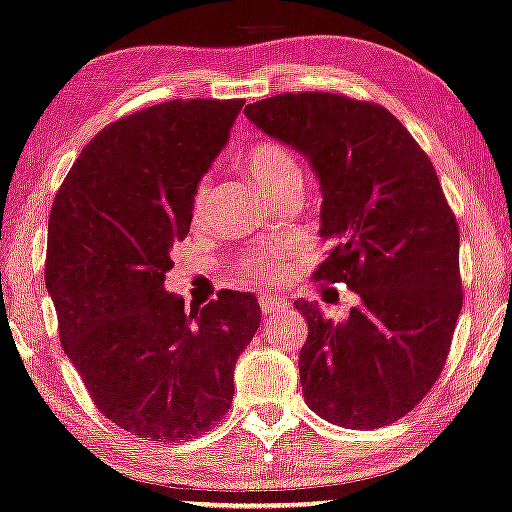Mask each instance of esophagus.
<instances>
[{
    "label": "esophagus",
    "instance_id": "1",
    "mask_svg": "<svg viewBox=\"0 0 512 512\" xmlns=\"http://www.w3.org/2000/svg\"><path fill=\"white\" fill-rule=\"evenodd\" d=\"M258 304H261V311H263V315H275L277 311H285L287 308V304H285V299H280V296H261V299H258Z\"/></svg>",
    "mask_w": 512,
    "mask_h": 512
}]
</instances>
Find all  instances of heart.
Wrapping results in <instances>:
<instances>
[{
    "mask_svg": "<svg viewBox=\"0 0 512 512\" xmlns=\"http://www.w3.org/2000/svg\"><path fill=\"white\" fill-rule=\"evenodd\" d=\"M244 168L254 178L256 185H261L266 192H273L282 182L301 178L299 163L289 154V149L273 140H258L256 144H251L244 156ZM206 197L208 185L201 182L197 194H194V211L199 213L204 208ZM282 258H285V254H282L280 246L266 244L246 258L244 270L254 280H273V277L282 273Z\"/></svg>",
    "mask_w": 512,
    "mask_h": 512,
    "instance_id": "b5f03b06",
    "label": "heart"
}]
</instances>
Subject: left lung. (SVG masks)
<instances>
[{"instance_id": "left-lung-1", "label": "left lung", "mask_w": 512, "mask_h": 512, "mask_svg": "<svg viewBox=\"0 0 512 512\" xmlns=\"http://www.w3.org/2000/svg\"><path fill=\"white\" fill-rule=\"evenodd\" d=\"M244 113L311 163L332 246L313 277L358 294L342 323L294 301L308 323V408L349 430L391 425L437 382L463 306L458 225L437 170L394 113L344 94H277Z\"/></svg>"}]
</instances>
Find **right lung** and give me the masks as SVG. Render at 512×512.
Here are the masks:
<instances>
[{"label": "right lung", "instance_id": "1", "mask_svg": "<svg viewBox=\"0 0 512 512\" xmlns=\"http://www.w3.org/2000/svg\"><path fill=\"white\" fill-rule=\"evenodd\" d=\"M242 99H175L116 121L56 192L44 280L61 346L94 406L125 432L187 441L230 410L235 363L261 325L249 292L204 308L166 292L170 249L230 140Z\"/></svg>", "mask_w": 512, "mask_h": 512}]
</instances>
